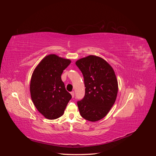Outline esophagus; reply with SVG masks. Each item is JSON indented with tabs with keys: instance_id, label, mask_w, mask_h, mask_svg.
<instances>
[{
	"instance_id": "obj_1",
	"label": "esophagus",
	"mask_w": 156,
	"mask_h": 156,
	"mask_svg": "<svg viewBox=\"0 0 156 156\" xmlns=\"http://www.w3.org/2000/svg\"><path fill=\"white\" fill-rule=\"evenodd\" d=\"M71 95H72V98L74 97V96H75V92H74V91H72V92H71Z\"/></svg>"
}]
</instances>
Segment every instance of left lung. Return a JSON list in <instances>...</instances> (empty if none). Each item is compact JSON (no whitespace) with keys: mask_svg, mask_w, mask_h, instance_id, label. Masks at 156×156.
<instances>
[{"mask_svg":"<svg viewBox=\"0 0 156 156\" xmlns=\"http://www.w3.org/2000/svg\"><path fill=\"white\" fill-rule=\"evenodd\" d=\"M75 64L84 77L85 95L77 101L80 115L87 120L96 122L104 118L116 101L118 81L114 69L100 56L89 55Z\"/></svg>","mask_w":156,"mask_h":156,"instance_id":"left-lung-1","label":"left lung"}]
</instances>
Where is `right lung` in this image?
Wrapping results in <instances>:
<instances>
[{"mask_svg": "<svg viewBox=\"0 0 156 156\" xmlns=\"http://www.w3.org/2000/svg\"><path fill=\"white\" fill-rule=\"evenodd\" d=\"M71 60L51 54L41 60L32 73L30 96L36 108L45 118L56 119L62 116L72 98L66 90L61 75Z\"/></svg>", "mask_w": 156, "mask_h": 156, "instance_id": "add662e5", "label": "right lung"}]
</instances>
